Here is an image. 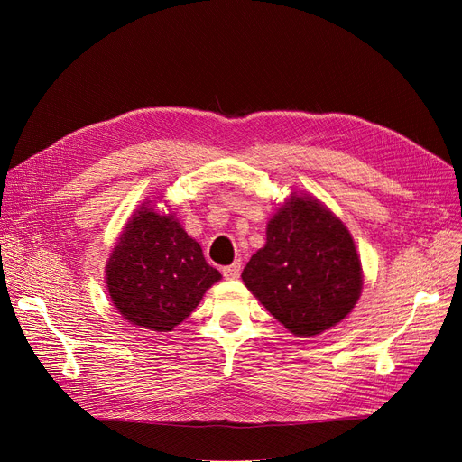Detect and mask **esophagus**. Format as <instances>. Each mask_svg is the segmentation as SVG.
I'll list each match as a JSON object with an SVG mask.
<instances>
[{
    "label": "esophagus",
    "instance_id": "34e87169",
    "mask_svg": "<svg viewBox=\"0 0 462 462\" xmlns=\"http://www.w3.org/2000/svg\"><path fill=\"white\" fill-rule=\"evenodd\" d=\"M223 275L226 279H237L241 275V262H234L232 265H226V268H223Z\"/></svg>",
    "mask_w": 462,
    "mask_h": 462
}]
</instances>
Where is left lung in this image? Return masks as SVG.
Here are the masks:
<instances>
[{"mask_svg": "<svg viewBox=\"0 0 462 462\" xmlns=\"http://www.w3.org/2000/svg\"><path fill=\"white\" fill-rule=\"evenodd\" d=\"M265 234L241 273L260 303L298 337L341 322L361 294V262L346 226L314 199L292 194Z\"/></svg>", "mask_w": 462, "mask_h": 462, "instance_id": "1", "label": "left lung"}]
</instances>
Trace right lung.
Instances as JSON below:
<instances>
[{
    "label": "right lung",
    "mask_w": 462,
    "mask_h": 462,
    "mask_svg": "<svg viewBox=\"0 0 462 462\" xmlns=\"http://www.w3.org/2000/svg\"><path fill=\"white\" fill-rule=\"evenodd\" d=\"M218 279L221 273L174 215L152 208L134 213L106 265V286L117 310L152 331L181 324Z\"/></svg>",
    "instance_id": "add662e5"
}]
</instances>
